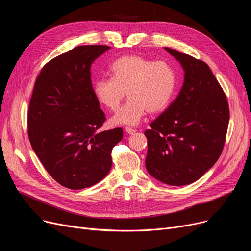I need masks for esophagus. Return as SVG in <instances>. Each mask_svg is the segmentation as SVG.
Returning a JSON list of instances; mask_svg holds the SVG:
<instances>
[{
    "label": "esophagus",
    "instance_id": "34e87169",
    "mask_svg": "<svg viewBox=\"0 0 251 251\" xmlns=\"http://www.w3.org/2000/svg\"><path fill=\"white\" fill-rule=\"evenodd\" d=\"M125 131H126V132H127L128 134H133V133L136 132V130L133 129V128H131V127H126V128H125Z\"/></svg>",
    "mask_w": 251,
    "mask_h": 251
}]
</instances>
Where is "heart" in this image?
Listing matches in <instances>:
<instances>
[{
    "label": "heart",
    "instance_id": "1",
    "mask_svg": "<svg viewBox=\"0 0 251 251\" xmlns=\"http://www.w3.org/2000/svg\"><path fill=\"white\" fill-rule=\"evenodd\" d=\"M111 78H99L92 84L96 99L110 111L120 107L126 91L130 97L112 119L115 124L139 123L147 114H159L172 102L178 73L166 61H154L137 55L116 59L109 67Z\"/></svg>",
    "mask_w": 251,
    "mask_h": 251
}]
</instances>
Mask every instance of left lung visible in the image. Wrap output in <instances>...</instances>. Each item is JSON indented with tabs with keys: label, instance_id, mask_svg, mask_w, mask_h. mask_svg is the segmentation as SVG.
I'll list each match as a JSON object with an SVG mask.
<instances>
[{
	"label": "left lung",
	"instance_id": "left-lung-1",
	"mask_svg": "<svg viewBox=\"0 0 251 251\" xmlns=\"http://www.w3.org/2000/svg\"><path fill=\"white\" fill-rule=\"evenodd\" d=\"M180 62L183 86L169 108L146 130V167L155 179L172 186L199 180L220 157L229 124L225 92L203 61L165 48Z\"/></svg>",
	"mask_w": 251,
	"mask_h": 251
}]
</instances>
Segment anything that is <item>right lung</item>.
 <instances>
[{
  "label": "right lung",
  "mask_w": 251,
  "mask_h": 251,
  "mask_svg": "<svg viewBox=\"0 0 251 251\" xmlns=\"http://www.w3.org/2000/svg\"><path fill=\"white\" fill-rule=\"evenodd\" d=\"M108 46H79L48 62L34 83L27 115L31 147L47 172L69 189L90 187L112 167L122 128L102 132L105 121L90 79Z\"/></svg>",
  "instance_id": "obj_1"
}]
</instances>
